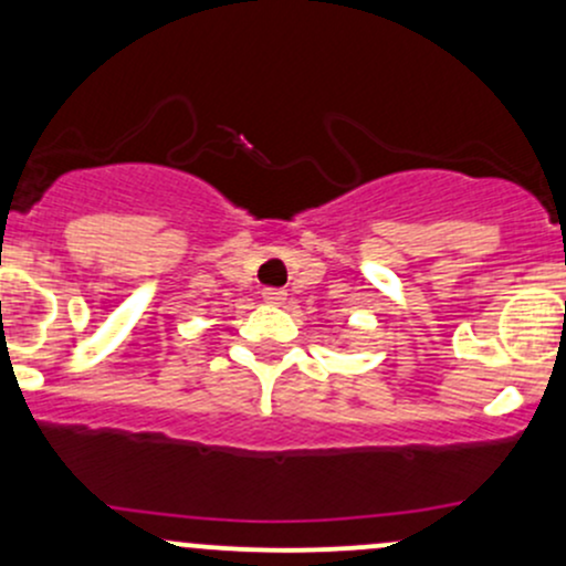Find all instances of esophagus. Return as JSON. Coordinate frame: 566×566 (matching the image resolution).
<instances>
[{
    "instance_id": "34e87169",
    "label": "esophagus",
    "mask_w": 566,
    "mask_h": 566,
    "mask_svg": "<svg viewBox=\"0 0 566 566\" xmlns=\"http://www.w3.org/2000/svg\"><path fill=\"white\" fill-rule=\"evenodd\" d=\"M261 296H264V300L270 302V305H283L285 291L283 289H264V291H261Z\"/></svg>"
}]
</instances>
